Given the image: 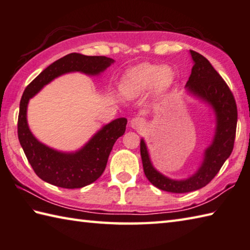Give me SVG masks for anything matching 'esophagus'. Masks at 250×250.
Wrapping results in <instances>:
<instances>
[{
    "label": "esophagus",
    "mask_w": 250,
    "mask_h": 250,
    "mask_svg": "<svg viewBox=\"0 0 250 250\" xmlns=\"http://www.w3.org/2000/svg\"><path fill=\"white\" fill-rule=\"evenodd\" d=\"M144 125H145V120L141 117H135V118H133V119H131V121H130L131 128L135 129V130H139L141 128H143Z\"/></svg>",
    "instance_id": "34e87169"
}]
</instances>
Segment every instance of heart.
I'll return each instance as SVG.
<instances>
[{
    "label": "heart",
    "instance_id": "1",
    "mask_svg": "<svg viewBox=\"0 0 250 250\" xmlns=\"http://www.w3.org/2000/svg\"><path fill=\"white\" fill-rule=\"evenodd\" d=\"M175 72L168 66L144 63L133 67L121 81L120 90L124 96L134 98L154 87L157 93L166 92L174 84Z\"/></svg>",
    "mask_w": 250,
    "mask_h": 250
}]
</instances>
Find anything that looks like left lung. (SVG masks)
Returning a JSON list of instances; mask_svg holds the SVG:
<instances>
[{"instance_id": "8db88e82", "label": "left lung", "mask_w": 250, "mask_h": 250, "mask_svg": "<svg viewBox=\"0 0 250 250\" xmlns=\"http://www.w3.org/2000/svg\"><path fill=\"white\" fill-rule=\"evenodd\" d=\"M193 60L191 74L186 84L188 92L207 103L215 113V134L210 146L204 151L203 162L189 178L176 180L161 174L153 166L144 140H141L140 151L144 174L156 188L172 193H185L207 186L214 178L229 157L234 147L237 125V107L228 84L221 78L208 59L190 50Z\"/></svg>"}]
</instances>
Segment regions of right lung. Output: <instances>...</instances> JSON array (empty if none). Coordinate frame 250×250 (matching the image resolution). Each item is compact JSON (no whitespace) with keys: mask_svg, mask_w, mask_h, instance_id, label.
Returning a JSON list of instances; mask_svg holds the SVG:
<instances>
[{"mask_svg":"<svg viewBox=\"0 0 250 250\" xmlns=\"http://www.w3.org/2000/svg\"><path fill=\"white\" fill-rule=\"evenodd\" d=\"M113 60L103 56L88 57L81 53H70L46 67L27 86L20 104L17 133L24 153L40 179L57 187L75 189L94 183L106 168L108 157L118 138L124 135L125 118H118L104 125L79 151L66 153L53 149L34 137L27 124V106L44 85L58 76L82 72L87 75H98L105 71Z\"/></svg>","mask_w":250,"mask_h":250,"instance_id":"right-lung-1","label":"right lung"}]
</instances>
